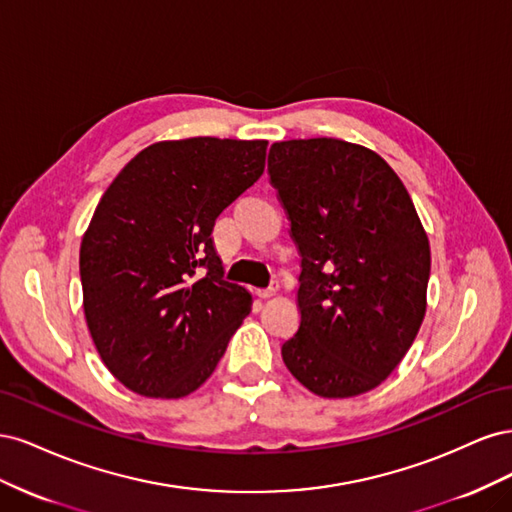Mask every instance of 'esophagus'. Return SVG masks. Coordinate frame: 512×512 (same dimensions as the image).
I'll use <instances>...</instances> for the list:
<instances>
[{
  "label": "esophagus",
  "mask_w": 512,
  "mask_h": 512,
  "mask_svg": "<svg viewBox=\"0 0 512 512\" xmlns=\"http://www.w3.org/2000/svg\"><path fill=\"white\" fill-rule=\"evenodd\" d=\"M277 288H280V284H277V282H271V286H269V288H258V290H256V294H258L260 299H269V297H273V294L277 292Z\"/></svg>",
  "instance_id": "34e87169"
}]
</instances>
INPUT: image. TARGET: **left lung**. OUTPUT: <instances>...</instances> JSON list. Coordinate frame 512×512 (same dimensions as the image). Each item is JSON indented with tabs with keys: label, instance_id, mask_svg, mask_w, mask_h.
<instances>
[{
	"label": "left lung",
	"instance_id": "8db88e82",
	"mask_svg": "<svg viewBox=\"0 0 512 512\" xmlns=\"http://www.w3.org/2000/svg\"><path fill=\"white\" fill-rule=\"evenodd\" d=\"M269 177L301 254L286 367L320 397L376 389L427 309L429 239L408 190L376 151L339 138L273 143Z\"/></svg>",
	"mask_w": 512,
	"mask_h": 512
}]
</instances>
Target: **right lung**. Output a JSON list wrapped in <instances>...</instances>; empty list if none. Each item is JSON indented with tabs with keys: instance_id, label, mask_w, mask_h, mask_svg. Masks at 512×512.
<instances>
[{
	"instance_id": "obj_1",
	"label": "right lung",
	"mask_w": 512,
	"mask_h": 512,
	"mask_svg": "<svg viewBox=\"0 0 512 512\" xmlns=\"http://www.w3.org/2000/svg\"><path fill=\"white\" fill-rule=\"evenodd\" d=\"M267 141L153 143L100 198L81 241L85 320L130 391L179 399L220 363L252 294L224 280L211 230L260 179Z\"/></svg>"
}]
</instances>
